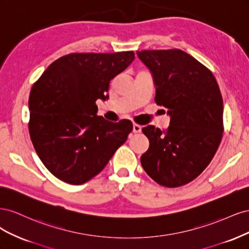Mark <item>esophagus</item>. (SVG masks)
I'll return each mask as SVG.
<instances>
[{
    "mask_svg": "<svg viewBox=\"0 0 249 249\" xmlns=\"http://www.w3.org/2000/svg\"><path fill=\"white\" fill-rule=\"evenodd\" d=\"M141 129H142L141 125H139V124H133V132H134V133H140V132H141Z\"/></svg>",
    "mask_w": 249,
    "mask_h": 249,
    "instance_id": "34e87169",
    "label": "esophagus"
}]
</instances>
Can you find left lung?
Wrapping results in <instances>:
<instances>
[{"label": "left lung", "instance_id": "obj_1", "mask_svg": "<svg viewBox=\"0 0 249 249\" xmlns=\"http://www.w3.org/2000/svg\"><path fill=\"white\" fill-rule=\"evenodd\" d=\"M137 56L152 73L157 105L170 116L166 131L152 124L142 129L149 147L141 156V165L161 186L186 185L206 169L220 144L219 86L213 73L184 51H141Z\"/></svg>", "mask_w": 249, "mask_h": 249}]
</instances>
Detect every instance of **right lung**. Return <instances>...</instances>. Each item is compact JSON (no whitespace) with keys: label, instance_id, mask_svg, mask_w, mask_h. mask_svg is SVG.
I'll use <instances>...</instances> for the list:
<instances>
[{"label":"right lung","instance_id":"1","mask_svg":"<svg viewBox=\"0 0 249 249\" xmlns=\"http://www.w3.org/2000/svg\"><path fill=\"white\" fill-rule=\"evenodd\" d=\"M135 59L134 52L70 54L57 59L33 85L29 131L40 160L65 183L81 185L100 173L133 130L127 119L99 116L110 82Z\"/></svg>","mask_w":249,"mask_h":249}]
</instances>
